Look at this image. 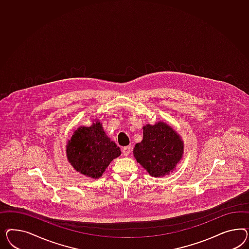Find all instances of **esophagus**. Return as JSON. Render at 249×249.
<instances>
[{
	"instance_id": "34e87169",
	"label": "esophagus",
	"mask_w": 249,
	"mask_h": 249,
	"mask_svg": "<svg viewBox=\"0 0 249 249\" xmlns=\"http://www.w3.org/2000/svg\"><path fill=\"white\" fill-rule=\"evenodd\" d=\"M130 152H131V148L129 146L124 147L122 149V153L125 157H128V155L130 154Z\"/></svg>"
}]
</instances>
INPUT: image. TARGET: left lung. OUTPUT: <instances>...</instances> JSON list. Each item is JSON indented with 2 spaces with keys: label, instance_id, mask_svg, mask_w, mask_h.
<instances>
[{
  "label": "left lung",
  "instance_id": "obj_1",
  "mask_svg": "<svg viewBox=\"0 0 249 249\" xmlns=\"http://www.w3.org/2000/svg\"><path fill=\"white\" fill-rule=\"evenodd\" d=\"M143 140L133 149L136 160L155 178L169 175L184 154L181 136L164 121L143 126Z\"/></svg>",
  "mask_w": 249,
  "mask_h": 249
}]
</instances>
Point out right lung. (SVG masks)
<instances>
[{"instance_id":"right-lung-1","label":"right lung","mask_w":249,"mask_h":249,"mask_svg":"<svg viewBox=\"0 0 249 249\" xmlns=\"http://www.w3.org/2000/svg\"><path fill=\"white\" fill-rule=\"evenodd\" d=\"M121 155V148L107 137L101 121L74 130L66 145V156L71 167L90 178H101L110 162Z\"/></svg>"}]
</instances>
